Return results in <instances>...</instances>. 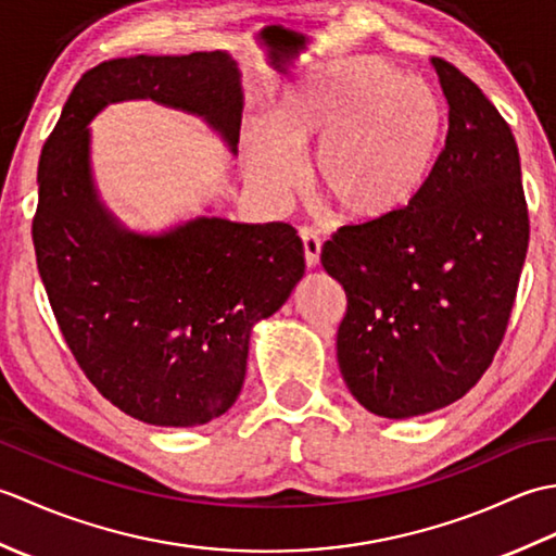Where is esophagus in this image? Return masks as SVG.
I'll use <instances>...</instances> for the list:
<instances>
[{
	"label": "esophagus",
	"mask_w": 556,
	"mask_h": 556,
	"mask_svg": "<svg viewBox=\"0 0 556 556\" xmlns=\"http://www.w3.org/2000/svg\"><path fill=\"white\" fill-rule=\"evenodd\" d=\"M301 239H303V251H305V265H308V269H315L320 265V251H323L320 236H317V231L303 227Z\"/></svg>",
	"instance_id": "esophagus-1"
}]
</instances>
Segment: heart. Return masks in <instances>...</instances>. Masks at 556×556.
I'll return each instance as SVG.
<instances>
[{
	"mask_svg": "<svg viewBox=\"0 0 556 556\" xmlns=\"http://www.w3.org/2000/svg\"><path fill=\"white\" fill-rule=\"evenodd\" d=\"M446 110L430 83L389 64L320 71L291 86L267 124L243 134V172L269 203L296 191V155L313 193L346 222H380L406 210L432 179Z\"/></svg>",
	"mask_w": 556,
	"mask_h": 556,
	"instance_id": "1",
	"label": "heart"
}]
</instances>
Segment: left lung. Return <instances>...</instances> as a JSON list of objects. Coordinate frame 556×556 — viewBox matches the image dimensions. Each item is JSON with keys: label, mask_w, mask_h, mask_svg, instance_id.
I'll list each match as a JSON object with an SVG mask.
<instances>
[{"label": "left lung", "mask_w": 556, "mask_h": 556, "mask_svg": "<svg viewBox=\"0 0 556 556\" xmlns=\"http://www.w3.org/2000/svg\"><path fill=\"white\" fill-rule=\"evenodd\" d=\"M432 66L448 102L432 179L396 215L341 227L320 255L346 291L337 361L349 392L396 420L454 404L490 368L530 236L509 124L454 64Z\"/></svg>", "instance_id": "1"}]
</instances>
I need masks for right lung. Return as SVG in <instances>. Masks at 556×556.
Wrapping results in <instances>:
<instances>
[{
  "mask_svg": "<svg viewBox=\"0 0 556 556\" xmlns=\"http://www.w3.org/2000/svg\"><path fill=\"white\" fill-rule=\"evenodd\" d=\"M122 100L203 116L236 152L241 74L219 50L102 62L76 83L38 167L35 257L80 370L126 416L195 428L239 399L251 329L301 281L303 241L285 222L222 217L128 231L92 184L88 128Z\"/></svg>",
  "mask_w": 556,
  "mask_h": 556,
  "instance_id": "add662e5",
  "label": "right lung"
}]
</instances>
